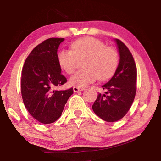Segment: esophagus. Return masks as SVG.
<instances>
[{"label":"esophagus","instance_id":"1","mask_svg":"<svg viewBox=\"0 0 161 161\" xmlns=\"http://www.w3.org/2000/svg\"><path fill=\"white\" fill-rule=\"evenodd\" d=\"M84 88L83 87H77V86H74L73 87V90H74L75 92H78L80 91H83Z\"/></svg>","mask_w":161,"mask_h":161}]
</instances>
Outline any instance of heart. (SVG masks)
I'll return each mask as SVG.
<instances>
[{
  "label": "heart",
  "instance_id": "1",
  "mask_svg": "<svg viewBox=\"0 0 161 161\" xmlns=\"http://www.w3.org/2000/svg\"><path fill=\"white\" fill-rule=\"evenodd\" d=\"M57 58L61 69L69 75L77 68V59L84 58V69L76 72L69 80L71 85L77 87L86 86L97 78L108 80L116 72L119 64V54L115 49L92 37L76 40L71 45V50H59Z\"/></svg>",
  "mask_w": 161,
  "mask_h": 161
}]
</instances>
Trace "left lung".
<instances>
[{
  "label": "left lung",
  "mask_w": 161,
  "mask_h": 161,
  "mask_svg": "<svg viewBox=\"0 0 161 161\" xmlns=\"http://www.w3.org/2000/svg\"><path fill=\"white\" fill-rule=\"evenodd\" d=\"M120 59L116 72L107 84L102 86L105 94H99L92 109L107 122L121 119L131 107L136 93L137 69L134 59L123 42L115 39Z\"/></svg>",
  "instance_id": "left-lung-1"
}]
</instances>
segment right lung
Listing matches in <instances>:
<instances>
[{"instance_id":"obj_1","label":"right lung","mask_w":161,"mask_h":161,"mask_svg":"<svg viewBox=\"0 0 161 161\" xmlns=\"http://www.w3.org/2000/svg\"><path fill=\"white\" fill-rule=\"evenodd\" d=\"M64 38L52 37L37 45L24 63L21 94L30 114L40 123L49 124L62 115L73 89L54 90L67 82L58 62V49Z\"/></svg>"}]
</instances>
